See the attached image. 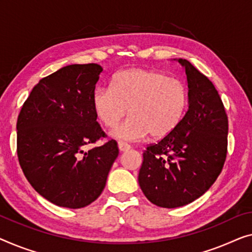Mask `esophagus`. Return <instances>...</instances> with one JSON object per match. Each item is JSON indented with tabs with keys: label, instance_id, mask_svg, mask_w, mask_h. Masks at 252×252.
I'll list each match as a JSON object with an SVG mask.
<instances>
[{
	"label": "esophagus",
	"instance_id": "34e87169",
	"mask_svg": "<svg viewBox=\"0 0 252 252\" xmlns=\"http://www.w3.org/2000/svg\"><path fill=\"white\" fill-rule=\"evenodd\" d=\"M118 146H119L120 152H126V150H129L131 148V146L125 141H119Z\"/></svg>",
	"mask_w": 252,
	"mask_h": 252
}]
</instances>
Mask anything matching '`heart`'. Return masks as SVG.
Wrapping results in <instances>:
<instances>
[{
	"label": "heart",
	"mask_w": 252,
	"mask_h": 252,
	"mask_svg": "<svg viewBox=\"0 0 252 252\" xmlns=\"http://www.w3.org/2000/svg\"><path fill=\"white\" fill-rule=\"evenodd\" d=\"M189 105V90L182 80L162 71L129 69L115 74L111 88H98L93 95V106L99 121L113 127V136L139 140L149 133L159 140L170 136L181 125Z\"/></svg>",
	"instance_id": "b5f03b06"
}]
</instances>
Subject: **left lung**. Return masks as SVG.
Listing matches in <instances>:
<instances>
[{"instance_id":"1","label":"left lung","mask_w":252,"mask_h":252,"mask_svg":"<svg viewBox=\"0 0 252 252\" xmlns=\"http://www.w3.org/2000/svg\"><path fill=\"white\" fill-rule=\"evenodd\" d=\"M186 67L189 110L173 133L150 144L142 154L138 181L154 205L181 207L207 191L227 155L228 120L220 94L189 61Z\"/></svg>"}]
</instances>
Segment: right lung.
<instances>
[{
    "label": "right lung",
    "instance_id": "obj_1",
    "mask_svg": "<svg viewBox=\"0 0 252 252\" xmlns=\"http://www.w3.org/2000/svg\"><path fill=\"white\" fill-rule=\"evenodd\" d=\"M96 63L66 65L40 79L17 121V154L22 172L40 196L67 208L85 207L103 192L119 155L96 121L93 95L102 73Z\"/></svg>",
    "mask_w": 252,
    "mask_h": 252
}]
</instances>
